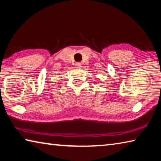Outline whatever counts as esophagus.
Here are the masks:
<instances>
[{
    "label": "esophagus",
    "instance_id": "obj_1",
    "mask_svg": "<svg viewBox=\"0 0 161 161\" xmlns=\"http://www.w3.org/2000/svg\"><path fill=\"white\" fill-rule=\"evenodd\" d=\"M75 66L77 67H81V63H80V62H76Z\"/></svg>",
    "mask_w": 161,
    "mask_h": 161
}]
</instances>
